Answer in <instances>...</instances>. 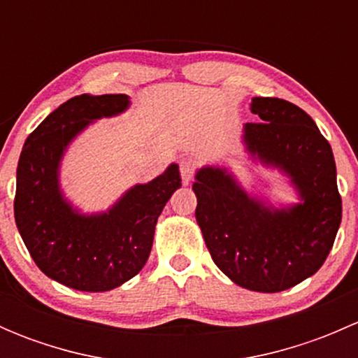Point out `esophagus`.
I'll use <instances>...</instances> for the list:
<instances>
[{"label": "esophagus", "instance_id": "1", "mask_svg": "<svg viewBox=\"0 0 358 358\" xmlns=\"http://www.w3.org/2000/svg\"><path fill=\"white\" fill-rule=\"evenodd\" d=\"M180 175H182V182L185 185H189L194 180V176H196V166H194V162L189 161V159H183L180 162Z\"/></svg>", "mask_w": 358, "mask_h": 358}]
</instances>
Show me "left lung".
Instances as JSON below:
<instances>
[{
  "label": "left lung",
  "mask_w": 358,
  "mask_h": 358,
  "mask_svg": "<svg viewBox=\"0 0 358 358\" xmlns=\"http://www.w3.org/2000/svg\"><path fill=\"white\" fill-rule=\"evenodd\" d=\"M258 122L244 143L263 164L286 173L301 202L275 209L249 197L225 168L196 175V220L213 262L237 286L279 292L326 262L341 223V196L329 142L305 110L275 96H255Z\"/></svg>",
  "instance_id": "8db88e82"
}]
</instances>
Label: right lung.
<instances>
[{"instance_id": "add662e5", "label": "right lung", "mask_w": 358, "mask_h": 358, "mask_svg": "<svg viewBox=\"0 0 358 358\" xmlns=\"http://www.w3.org/2000/svg\"><path fill=\"white\" fill-rule=\"evenodd\" d=\"M129 106L126 95H79L55 109L24 143L13 201L17 229L45 275L78 291L102 292L135 277L150 255L159 215L182 187L178 164L129 189L107 213L81 215L64 199V150L92 121Z\"/></svg>"}]
</instances>
